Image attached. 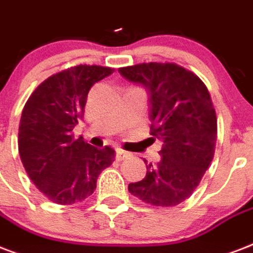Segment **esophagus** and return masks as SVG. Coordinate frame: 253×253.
<instances>
[{"label":"esophagus","instance_id":"34e87169","mask_svg":"<svg viewBox=\"0 0 253 253\" xmlns=\"http://www.w3.org/2000/svg\"><path fill=\"white\" fill-rule=\"evenodd\" d=\"M128 157H130V153L125 152V150H123V149H116L117 161H123V160H125V158H128Z\"/></svg>","mask_w":253,"mask_h":253}]
</instances>
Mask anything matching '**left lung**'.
I'll return each mask as SVG.
<instances>
[{
  "mask_svg": "<svg viewBox=\"0 0 253 253\" xmlns=\"http://www.w3.org/2000/svg\"><path fill=\"white\" fill-rule=\"evenodd\" d=\"M119 71L148 88L150 134L162 141L161 161L144 160L146 175L129 183V193L152 206H177L194 193L214 158L218 124L210 92L177 63L149 62Z\"/></svg>",
  "mask_w": 253,
  "mask_h": 253,
  "instance_id": "obj_1",
  "label": "left lung"
}]
</instances>
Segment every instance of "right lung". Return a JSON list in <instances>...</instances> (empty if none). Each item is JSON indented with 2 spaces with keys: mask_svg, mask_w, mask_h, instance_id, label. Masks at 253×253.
<instances>
[{
  "mask_svg": "<svg viewBox=\"0 0 253 253\" xmlns=\"http://www.w3.org/2000/svg\"><path fill=\"white\" fill-rule=\"evenodd\" d=\"M113 71L96 64L63 70L39 84L23 107L19 157L37 189L54 203L72 205L92 195L99 174L115 161V149H97L72 132L92 85Z\"/></svg>",
  "mask_w": 253,
  "mask_h": 253,
  "instance_id": "1",
  "label": "right lung"
}]
</instances>
